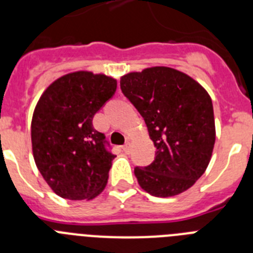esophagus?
Returning a JSON list of instances; mask_svg holds the SVG:
<instances>
[{
    "label": "esophagus",
    "mask_w": 253,
    "mask_h": 253,
    "mask_svg": "<svg viewBox=\"0 0 253 253\" xmlns=\"http://www.w3.org/2000/svg\"><path fill=\"white\" fill-rule=\"evenodd\" d=\"M123 151H124L125 153H129V152H130V143L129 142L125 143L124 146H123Z\"/></svg>",
    "instance_id": "obj_1"
}]
</instances>
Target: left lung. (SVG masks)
<instances>
[{
    "label": "left lung",
    "mask_w": 253,
    "mask_h": 253,
    "mask_svg": "<svg viewBox=\"0 0 253 253\" xmlns=\"http://www.w3.org/2000/svg\"><path fill=\"white\" fill-rule=\"evenodd\" d=\"M120 88L144 119L157 149L149 166L134 169L140 187L158 198L186 191L204 173L213 153L210 96L195 80L169 67L128 73Z\"/></svg>",
    "instance_id": "left-lung-1"
}]
</instances>
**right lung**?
Instances as JSON below:
<instances>
[{
	"instance_id": "obj_1",
	"label": "right lung",
	"mask_w": 253,
	"mask_h": 253,
	"mask_svg": "<svg viewBox=\"0 0 253 253\" xmlns=\"http://www.w3.org/2000/svg\"><path fill=\"white\" fill-rule=\"evenodd\" d=\"M115 91L114 78L80 71L58 78L38 101L31 120L33 154L60 198L91 200L106 186L115 156L92 119Z\"/></svg>"
}]
</instances>
